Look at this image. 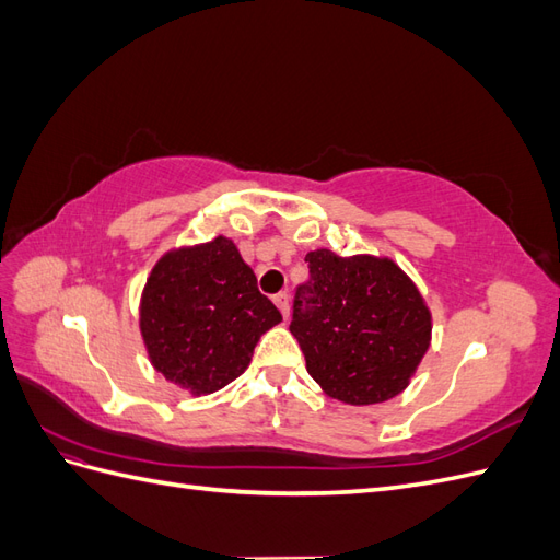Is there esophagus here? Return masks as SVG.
I'll list each match as a JSON object with an SVG mask.
<instances>
[{
    "label": "esophagus",
    "instance_id": "esophagus-1",
    "mask_svg": "<svg viewBox=\"0 0 560 560\" xmlns=\"http://www.w3.org/2000/svg\"><path fill=\"white\" fill-rule=\"evenodd\" d=\"M273 301H276V306L280 308L282 317H284V319L290 317V294H287V292H280V294H276V296H273Z\"/></svg>",
    "mask_w": 560,
    "mask_h": 560
}]
</instances>
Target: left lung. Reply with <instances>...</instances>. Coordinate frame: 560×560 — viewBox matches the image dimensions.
I'll return each mask as SVG.
<instances>
[{"label": "left lung", "mask_w": 560, "mask_h": 560, "mask_svg": "<svg viewBox=\"0 0 560 560\" xmlns=\"http://www.w3.org/2000/svg\"><path fill=\"white\" fill-rule=\"evenodd\" d=\"M290 331L322 393L352 406L409 387L432 341V313L416 282L387 257L306 254Z\"/></svg>", "instance_id": "8db88e82"}]
</instances>
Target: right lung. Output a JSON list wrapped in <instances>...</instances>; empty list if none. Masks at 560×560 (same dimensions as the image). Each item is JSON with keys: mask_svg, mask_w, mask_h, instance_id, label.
I'll use <instances>...</instances> for the list:
<instances>
[{"mask_svg": "<svg viewBox=\"0 0 560 560\" xmlns=\"http://www.w3.org/2000/svg\"><path fill=\"white\" fill-rule=\"evenodd\" d=\"M282 315L226 235L167 249L140 296L147 358L179 389L212 395L249 366L259 338Z\"/></svg>", "mask_w": 560, "mask_h": 560, "instance_id": "1", "label": "right lung"}]
</instances>
